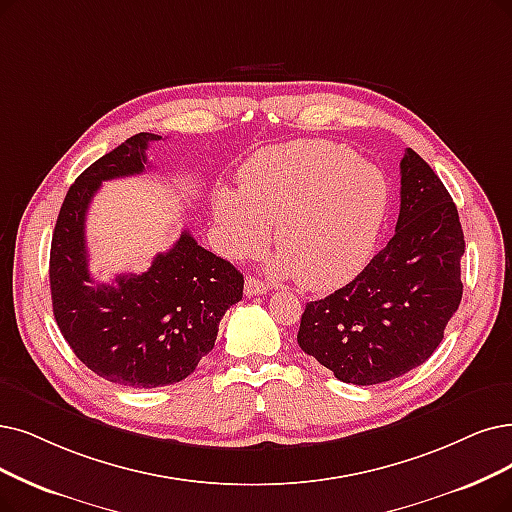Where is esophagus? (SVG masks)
<instances>
[{"label":"esophagus","instance_id":"esophagus-1","mask_svg":"<svg viewBox=\"0 0 512 512\" xmlns=\"http://www.w3.org/2000/svg\"><path fill=\"white\" fill-rule=\"evenodd\" d=\"M243 290H245V296H256V294H264V292H267L269 285L250 275V277H245Z\"/></svg>","mask_w":512,"mask_h":512}]
</instances>
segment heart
<instances>
[{
  "mask_svg": "<svg viewBox=\"0 0 512 512\" xmlns=\"http://www.w3.org/2000/svg\"><path fill=\"white\" fill-rule=\"evenodd\" d=\"M241 193L222 187L214 214L222 248L250 256L275 222V269L304 290L351 281L370 258L388 208V182L349 147L296 140L256 153L239 172Z\"/></svg>",
  "mask_w": 512,
  "mask_h": 512,
  "instance_id": "obj_1",
  "label": "heart"
}]
</instances>
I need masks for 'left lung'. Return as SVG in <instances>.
<instances>
[{
    "instance_id": "8db88e82",
    "label": "left lung",
    "mask_w": 512,
    "mask_h": 512,
    "mask_svg": "<svg viewBox=\"0 0 512 512\" xmlns=\"http://www.w3.org/2000/svg\"><path fill=\"white\" fill-rule=\"evenodd\" d=\"M456 203L412 149L401 159L395 235L344 288L306 302L298 344L342 382L370 386L431 357L462 300Z\"/></svg>"
}]
</instances>
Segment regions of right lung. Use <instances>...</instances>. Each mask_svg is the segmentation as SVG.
I'll list each match as a JSON object with an SVG mask.
<instances>
[{
	"instance_id": "1",
	"label": "right lung",
	"mask_w": 512,
	"mask_h": 512,
	"mask_svg": "<svg viewBox=\"0 0 512 512\" xmlns=\"http://www.w3.org/2000/svg\"><path fill=\"white\" fill-rule=\"evenodd\" d=\"M140 132L81 172L60 206L50 250L56 323L88 370L113 384L155 388L185 380L214 349L218 323L243 296V275L182 231L142 275L98 283L88 271L86 214L102 180L145 172Z\"/></svg>"
}]
</instances>
